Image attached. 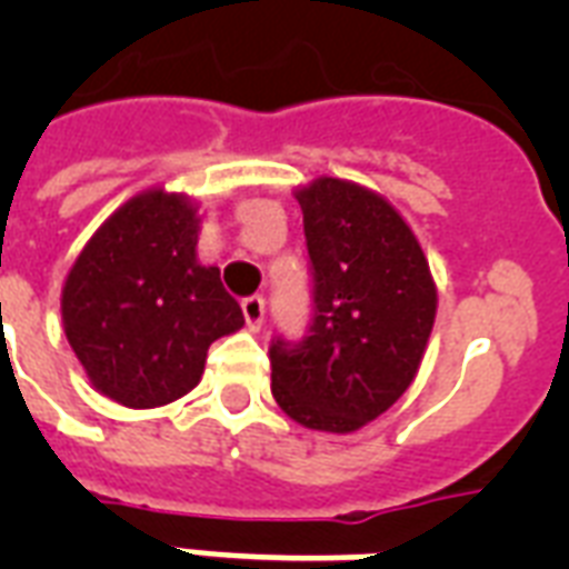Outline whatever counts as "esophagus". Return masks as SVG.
<instances>
[{
  "label": "esophagus",
  "instance_id": "1",
  "mask_svg": "<svg viewBox=\"0 0 569 569\" xmlns=\"http://www.w3.org/2000/svg\"><path fill=\"white\" fill-rule=\"evenodd\" d=\"M241 312H244V321H248L250 330H259L262 319H266V298L262 295H250L241 301Z\"/></svg>",
  "mask_w": 569,
  "mask_h": 569
}]
</instances>
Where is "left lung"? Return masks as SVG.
<instances>
[{
  "label": "left lung",
  "mask_w": 569,
  "mask_h": 569,
  "mask_svg": "<svg viewBox=\"0 0 569 569\" xmlns=\"http://www.w3.org/2000/svg\"><path fill=\"white\" fill-rule=\"evenodd\" d=\"M312 319L268 348L271 392L295 422L348 433L396 405L416 378L437 316L428 259L375 191L321 177L298 191Z\"/></svg>",
  "instance_id": "8db88e82"
}]
</instances>
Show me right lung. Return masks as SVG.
I'll return each mask as SVG.
<instances>
[{"label":"right lung","instance_id":"right-lung-1","mask_svg":"<svg viewBox=\"0 0 569 569\" xmlns=\"http://www.w3.org/2000/svg\"><path fill=\"white\" fill-rule=\"evenodd\" d=\"M197 223L182 194H138L93 232L67 274V342L93 387L120 405L186 396L209 346L244 325L221 271L197 262Z\"/></svg>","mask_w":569,"mask_h":569}]
</instances>
